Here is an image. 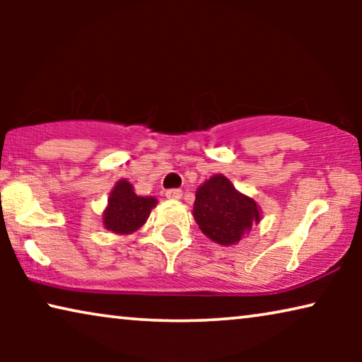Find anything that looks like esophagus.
Returning <instances> with one entry per match:
<instances>
[{
	"mask_svg": "<svg viewBox=\"0 0 362 362\" xmlns=\"http://www.w3.org/2000/svg\"><path fill=\"white\" fill-rule=\"evenodd\" d=\"M181 196H182V191L181 189H168L166 191L168 199H180Z\"/></svg>",
	"mask_w": 362,
	"mask_h": 362,
	"instance_id": "1",
	"label": "esophagus"
}]
</instances>
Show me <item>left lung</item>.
<instances>
[{
  "instance_id": "obj_1",
  "label": "left lung",
  "mask_w": 362,
  "mask_h": 362,
  "mask_svg": "<svg viewBox=\"0 0 362 362\" xmlns=\"http://www.w3.org/2000/svg\"><path fill=\"white\" fill-rule=\"evenodd\" d=\"M192 216L202 234L216 244L234 245L259 224L260 207L224 175H214L197 187Z\"/></svg>"
}]
</instances>
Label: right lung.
I'll return each mask as SVG.
<instances>
[{
    "label": "right lung",
    "mask_w": 362,
    "mask_h": 362,
    "mask_svg": "<svg viewBox=\"0 0 362 362\" xmlns=\"http://www.w3.org/2000/svg\"><path fill=\"white\" fill-rule=\"evenodd\" d=\"M156 202L151 196H136L130 182L120 180L108 197V206L103 211V226L115 234H132L145 224Z\"/></svg>",
    "instance_id": "add662e5"
}]
</instances>
